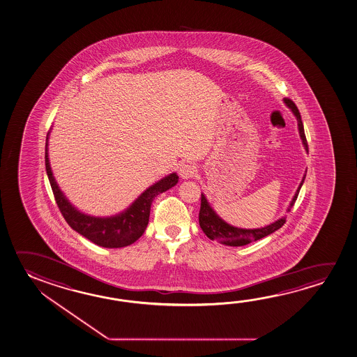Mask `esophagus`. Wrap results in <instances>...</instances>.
<instances>
[{"label":"esophagus","mask_w":357,"mask_h":357,"mask_svg":"<svg viewBox=\"0 0 357 357\" xmlns=\"http://www.w3.org/2000/svg\"><path fill=\"white\" fill-rule=\"evenodd\" d=\"M196 167L191 164H182L178 169V174L181 176V178L187 180V178H191L193 176L196 175Z\"/></svg>","instance_id":"obj_1"}]
</instances>
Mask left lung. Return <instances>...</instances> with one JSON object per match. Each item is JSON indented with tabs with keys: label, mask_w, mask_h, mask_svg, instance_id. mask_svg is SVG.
<instances>
[{
	"label": "left lung",
	"mask_w": 357,
	"mask_h": 357,
	"mask_svg": "<svg viewBox=\"0 0 357 357\" xmlns=\"http://www.w3.org/2000/svg\"><path fill=\"white\" fill-rule=\"evenodd\" d=\"M284 102L288 105L289 108L291 109V112L294 113L298 120V128H299V134L301 140H303V145L305 147L306 151H309L307 147V142H306L305 131H304V125L301 121V116H300L299 110L296 108L295 102L289 99V98H284ZM305 175L303 177V180L300 182L299 187L295 192V196L290 202L288 211L294 206L295 201L299 195L300 188L304 183L305 180ZM198 221H199V226L202 228L204 234L207 237L212 239V241H218L222 244L226 245H232V247H241V245H245V244L255 242L258 239L266 237L269 234L278 231L280 227H283L285 223V217H282L280 220L274 222L269 226L263 227V228H255V229H243V228H237V227L231 226L226 222L222 220L221 217H218L215 211L211 208L210 204L207 202V199L204 197V195H201V210H199V215H198Z\"/></svg>",
	"instance_id": "1"
}]
</instances>
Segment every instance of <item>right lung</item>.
<instances>
[{"instance_id":"obj_1","label":"right lung","mask_w":357,"mask_h":357,"mask_svg":"<svg viewBox=\"0 0 357 357\" xmlns=\"http://www.w3.org/2000/svg\"><path fill=\"white\" fill-rule=\"evenodd\" d=\"M47 140H48V135H47ZM45 170H47L48 180L51 183L52 191L56 198L58 208L61 211L66 222L73 228L75 232L79 233L93 243L104 248L126 247L142 237L149 223L153 198L160 193L170 190L171 187L175 186L178 181V176L176 174L166 176L153 186L149 187L145 192H142L128 210L114 217L100 218V217H91V215L82 213L73 207L63 195L52 174L48 153H47V144H45Z\"/></svg>"}]
</instances>
